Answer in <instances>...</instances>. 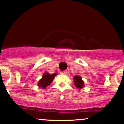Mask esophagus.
<instances>
[{
	"instance_id": "1",
	"label": "esophagus",
	"mask_w": 124,
	"mask_h": 124,
	"mask_svg": "<svg viewBox=\"0 0 124 124\" xmlns=\"http://www.w3.org/2000/svg\"><path fill=\"white\" fill-rule=\"evenodd\" d=\"M67 71H61V74H67Z\"/></svg>"
}]
</instances>
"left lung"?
<instances>
[{
  "mask_svg": "<svg viewBox=\"0 0 124 124\" xmlns=\"http://www.w3.org/2000/svg\"><path fill=\"white\" fill-rule=\"evenodd\" d=\"M74 84L76 87L79 90H81L84 86V81L82 79V78L79 75L74 76L73 77Z\"/></svg>",
  "mask_w": 124,
  "mask_h": 124,
  "instance_id": "1",
  "label": "left lung"
}]
</instances>
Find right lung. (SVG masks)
Masks as SVG:
<instances>
[{"label": "right lung", "mask_w": 124, "mask_h": 124, "mask_svg": "<svg viewBox=\"0 0 124 124\" xmlns=\"http://www.w3.org/2000/svg\"><path fill=\"white\" fill-rule=\"evenodd\" d=\"M56 75L57 73H53L52 74H50L49 73H44L42 78L38 82V86L42 89H46V86L51 84Z\"/></svg>", "instance_id": "1"}]
</instances>
